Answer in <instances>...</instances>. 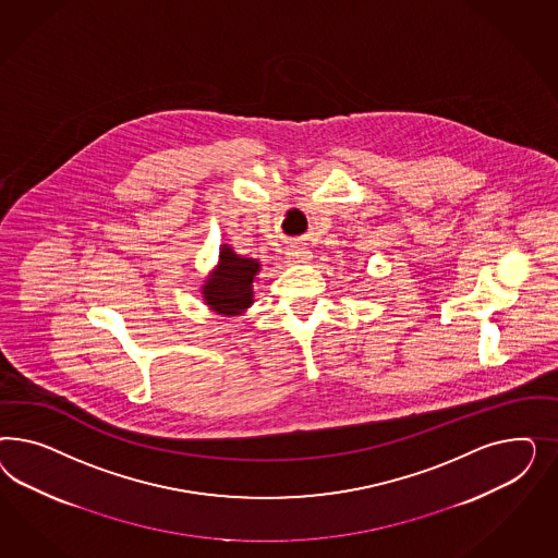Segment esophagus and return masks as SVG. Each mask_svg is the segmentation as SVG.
<instances>
[{"mask_svg": "<svg viewBox=\"0 0 558 558\" xmlns=\"http://www.w3.org/2000/svg\"><path fill=\"white\" fill-rule=\"evenodd\" d=\"M313 259V254L308 250H304L301 245H292L287 252V262L290 266H301L308 264Z\"/></svg>", "mask_w": 558, "mask_h": 558, "instance_id": "34e87169", "label": "esophagus"}]
</instances>
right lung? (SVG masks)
I'll use <instances>...</instances> for the list:
<instances>
[{
	"instance_id": "obj_1",
	"label": "right lung",
	"mask_w": 558,
	"mask_h": 558,
	"mask_svg": "<svg viewBox=\"0 0 558 558\" xmlns=\"http://www.w3.org/2000/svg\"><path fill=\"white\" fill-rule=\"evenodd\" d=\"M259 270V259L235 254L229 243H222L219 262L201 287L204 304L222 317L243 315L254 304V282Z\"/></svg>"
}]
</instances>
